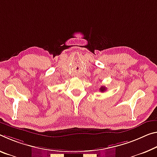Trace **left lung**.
<instances>
[{"instance_id": "8db88e82", "label": "left lung", "mask_w": 157, "mask_h": 157, "mask_svg": "<svg viewBox=\"0 0 157 157\" xmlns=\"http://www.w3.org/2000/svg\"><path fill=\"white\" fill-rule=\"evenodd\" d=\"M105 90H106V87H105V86H101V87L100 88V91L101 92L105 91Z\"/></svg>"}]
</instances>
